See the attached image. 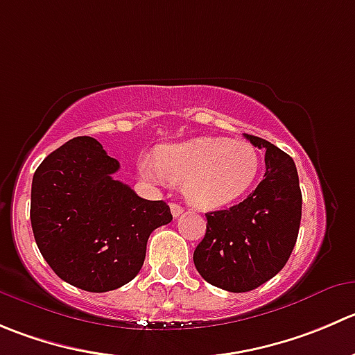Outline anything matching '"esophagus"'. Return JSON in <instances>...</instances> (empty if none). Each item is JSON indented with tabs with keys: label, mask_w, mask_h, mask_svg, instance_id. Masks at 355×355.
<instances>
[{
	"label": "esophagus",
	"mask_w": 355,
	"mask_h": 355,
	"mask_svg": "<svg viewBox=\"0 0 355 355\" xmlns=\"http://www.w3.org/2000/svg\"><path fill=\"white\" fill-rule=\"evenodd\" d=\"M170 208H171V215H173L175 218H177V216H180L182 213H184V208H182V206L178 205V202H171Z\"/></svg>",
	"instance_id": "1"
}]
</instances>
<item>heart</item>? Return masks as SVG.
I'll use <instances>...</instances> for the list:
<instances>
[{"label": "heart", "instance_id": "1", "mask_svg": "<svg viewBox=\"0 0 355 355\" xmlns=\"http://www.w3.org/2000/svg\"><path fill=\"white\" fill-rule=\"evenodd\" d=\"M139 171L156 182L182 184V192L199 209H218L250 191L260 171V154L246 140L199 137L171 144L157 156H142Z\"/></svg>", "mask_w": 355, "mask_h": 355}]
</instances>
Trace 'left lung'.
Instances as JSON below:
<instances>
[{
    "label": "left lung",
    "instance_id": "obj_1",
    "mask_svg": "<svg viewBox=\"0 0 355 355\" xmlns=\"http://www.w3.org/2000/svg\"><path fill=\"white\" fill-rule=\"evenodd\" d=\"M244 137L265 149L263 180L239 205L206 213L205 239L194 251L202 279L232 293L254 290L283 269L302 220L295 161L260 137Z\"/></svg>",
    "mask_w": 355,
    "mask_h": 355
}]
</instances>
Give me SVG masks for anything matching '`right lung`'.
<instances>
[{
    "label": "right lung",
    "mask_w": 355,
    "mask_h": 355,
    "mask_svg": "<svg viewBox=\"0 0 355 355\" xmlns=\"http://www.w3.org/2000/svg\"><path fill=\"white\" fill-rule=\"evenodd\" d=\"M118 170L101 142L76 137L33 177L31 225L41 254L60 279L92 293L130 283L150 232L173 220L166 202L139 198L114 180Z\"/></svg>",
    "instance_id": "1"
}]
</instances>
